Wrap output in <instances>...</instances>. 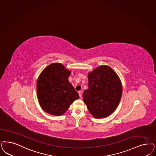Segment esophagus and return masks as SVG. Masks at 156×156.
Listing matches in <instances>:
<instances>
[{
  "instance_id": "34e87169",
  "label": "esophagus",
  "mask_w": 156,
  "mask_h": 156,
  "mask_svg": "<svg viewBox=\"0 0 156 156\" xmlns=\"http://www.w3.org/2000/svg\"><path fill=\"white\" fill-rule=\"evenodd\" d=\"M78 93H79V96H80V98H82V91H78Z\"/></svg>"
}]
</instances>
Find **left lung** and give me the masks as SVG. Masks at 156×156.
Returning a JSON list of instances; mask_svg holds the SVG:
<instances>
[{
	"mask_svg": "<svg viewBox=\"0 0 156 156\" xmlns=\"http://www.w3.org/2000/svg\"><path fill=\"white\" fill-rule=\"evenodd\" d=\"M88 89L83 100L92 116L104 118L116 110L122 95L121 81L112 69L100 66L88 73Z\"/></svg>",
	"mask_w": 156,
	"mask_h": 156,
	"instance_id": "8db88e82",
	"label": "left lung"
}]
</instances>
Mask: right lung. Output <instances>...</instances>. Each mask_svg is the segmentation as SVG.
Listing matches in <instances>:
<instances>
[{
    "label": "right lung",
    "mask_w": 156,
    "mask_h": 156,
    "mask_svg": "<svg viewBox=\"0 0 156 156\" xmlns=\"http://www.w3.org/2000/svg\"><path fill=\"white\" fill-rule=\"evenodd\" d=\"M70 74V70L58 63L49 65L40 74L37 81V94L43 111L50 115L60 116L80 98L69 81Z\"/></svg>",
    "instance_id": "1"
}]
</instances>
